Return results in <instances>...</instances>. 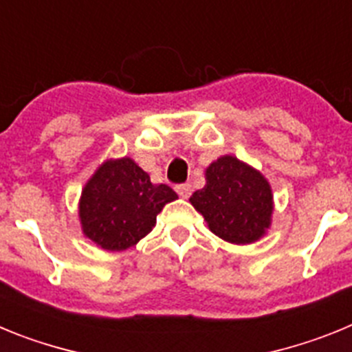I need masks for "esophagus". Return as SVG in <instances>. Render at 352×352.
<instances>
[{"label":"esophagus","mask_w":352,"mask_h":352,"mask_svg":"<svg viewBox=\"0 0 352 352\" xmlns=\"http://www.w3.org/2000/svg\"><path fill=\"white\" fill-rule=\"evenodd\" d=\"M176 192H178L179 197H183V199L190 197L192 185L190 183H182V185H176Z\"/></svg>","instance_id":"1"}]
</instances>
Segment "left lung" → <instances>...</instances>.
Returning <instances> with one entry per match:
<instances>
[{
    "label": "left lung",
    "instance_id": "left-lung-1",
    "mask_svg": "<svg viewBox=\"0 0 352 352\" xmlns=\"http://www.w3.org/2000/svg\"><path fill=\"white\" fill-rule=\"evenodd\" d=\"M190 203L211 231L236 245L252 243L270 227L273 195L261 173L226 155L206 169V185Z\"/></svg>",
    "mask_w": 352,
    "mask_h": 352
}]
</instances>
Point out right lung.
<instances>
[{"label": "right lung", "instance_id": "1", "mask_svg": "<svg viewBox=\"0 0 352 352\" xmlns=\"http://www.w3.org/2000/svg\"><path fill=\"white\" fill-rule=\"evenodd\" d=\"M174 199L170 186L153 185L132 158L109 160L84 186L82 231L104 250H125L153 229L157 214Z\"/></svg>", "mask_w": 352, "mask_h": 352}]
</instances>
